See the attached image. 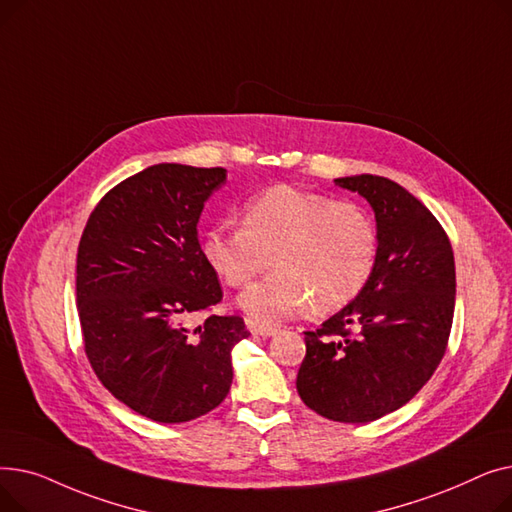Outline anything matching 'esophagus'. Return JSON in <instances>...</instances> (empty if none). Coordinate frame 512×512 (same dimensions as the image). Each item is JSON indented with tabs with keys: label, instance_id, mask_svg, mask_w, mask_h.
<instances>
[{
	"label": "esophagus",
	"instance_id": "esophagus-1",
	"mask_svg": "<svg viewBox=\"0 0 512 512\" xmlns=\"http://www.w3.org/2000/svg\"><path fill=\"white\" fill-rule=\"evenodd\" d=\"M247 328H249V332H251V334H255V336H263V338H267V336H274V334L278 332V328H276V326L257 324V321H253V319H249V321H247Z\"/></svg>",
	"mask_w": 512,
	"mask_h": 512
}]
</instances>
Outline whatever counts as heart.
<instances>
[{
    "label": "heart",
    "instance_id": "1",
    "mask_svg": "<svg viewBox=\"0 0 512 512\" xmlns=\"http://www.w3.org/2000/svg\"><path fill=\"white\" fill-rule=\"evenodd\" d=\"M228 220L205 230L201 253L228 286H247L270 261L276 270L240 294V307L257 324L303 311H336L365 290L378 263L380 234L357 201L276 184Z\"/></svg>",
    "mask_w": 512,
    "mask_h": 512
}]
</instances>
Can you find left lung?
I'll return each instance as SVG.
<instances>
[{
	"mask_svg": "<svg viewBox=\"0 0 512 512\" xmlns=\"http://www.w3.org/2000/svg\"><path fill=\"white\" fill-rule=\"evenodd\" d=\"M336 184L371 203L378 263L353 303L305 332L297 390L321 417L367 423L407 405L438 369L454 315V255L434 213L400 184L371 174Z\"/></svg>",
	"mask_w": 512,
	"mask_h": 512,
	"instance_id": "obj_1",
	"label": "left lung"
}]
</instances>
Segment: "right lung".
<instances>
[{"instance_id": "obj_1", "label": "right lung", "mask_w": 512, "mask_h": 512, "mask_svg": "<svg viewBox=\"0 0 512 512\" xmlns=\"http://www.w3.org/2000/svg\"><path fill=\"white\" fill-rule=\"evenodd\" d=\"M224 168L157 164L107 191L78 242L76 307L87 359L120 402L157 423L215 409L230 392L240 315H215L222 286L197 222ZM204 315L202 326L192 319Z\"/></svg>"}]
</instances>
